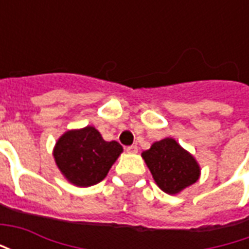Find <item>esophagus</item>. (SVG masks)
Masks as SVG:
<instances>
[{
  "label": "esophagus",
  "mask_w": 249,
  "mask_h": 249,
  "mask_svg": "<svg viewBox=\"0 0 249 249\" xmlns=\"http://www.w3.org/2000/svg\"><path fill=\"white\" fill-rule=\"evenodd\" d=\"M126 152H128V153H137V152H139V146L137 145L126 146Z\"/></svg>",
  "instance_id": "34e87169"
}]
</instances>
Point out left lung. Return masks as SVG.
I'll return each instance as SVG.
<instances>
[{
	"instance_id": "left-lung-1",
	"label": "left lung",
	"mask_w": 249,
	"mask_h": 249,
	"mask_svg": "<svg viewBox=\"0 0 249 249\" xmlns=\"http://www.w3.org/2000/svg\"><path fill=\"white\" fill-rule=\"evenodd\" d=\"M141 156L159 188L169 195L181 192L200 178V167L195 157L169 137L153 142Z\"/></svg>"
}]
</instances>
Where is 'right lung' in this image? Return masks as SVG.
<instances>
[{
    "label": "right lung",
    "instance_id": "1",
    "mask_svg": "<svg viewBox=\"0 0 249 249\" xmlns=\"http://www.w3.org/2000/svg\"><path fill=\"white\" fill-rule=\"evenodd\" d=\"M121 152L117 141H105L94 126H85L65 132L57 140L53 156L69 183L90 187L107 178Z\"/></svg>",
    "mask_w": 249,
    "mask_h": 249
}]
</instances>
